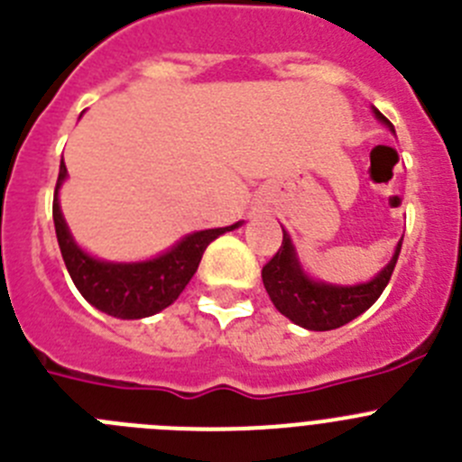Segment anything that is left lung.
<instances>
[{"label":"left lung","mask_w":462,"mask_h":462,"mask_svg":"<svg viewBox=\"0 0 462 462\" xmlns=\"http://www.w3.org/2000/svg\"><path fill=\"white\" fill-rule=\"evenodd\" d=\"M375 110V107H373ZM375 117L392 128V122L375 110ZM402 239L398 241L396 253L384 269L373 281L361 285H329L319 282L303 273L301 264L294 253L292 239L282 230V244L276 255L262 267V282L269 299L285 318L310 331H331L343 324L352 322L361 313L371 309L373 303L384 292L386 282L392 281L393 267L401 255Z\"/></svg>","instance_id":"obj_1"}]
</instances>
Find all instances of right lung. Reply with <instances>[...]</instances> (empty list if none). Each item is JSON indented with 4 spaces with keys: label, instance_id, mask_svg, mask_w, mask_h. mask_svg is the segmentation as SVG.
Returning <instances> with one entry per match:
<instances>
[{
    "label": "right lung",
    "instance_id": "add662e5",
    "mask_svg": "<svg viewBox=\"0 0 462 462\" xmlns=\"http://www.w3.org/2000/svg\"><path fill=\"white\" fill-rule=\"evenodd\" d=\"M64 180L66 165L61 159L55 200H52V218H55L61 257H64L66 269H69L70 278H73L82 297L94 309L103 310L112 318L140 319L168 309L170 303L184 292L193 273L198 272L202 253L211 241L221 236L223 232H230L241 226V223H235L230 227L193 232V235L184 236L177 246L170 248L168 253L147 262H103L82 251L66 227L60 200H57Z\"/></svg>",
    "mask_w": 462,
    "mask_h": 462
}]
</instances>
